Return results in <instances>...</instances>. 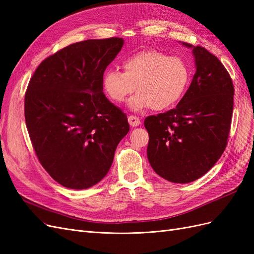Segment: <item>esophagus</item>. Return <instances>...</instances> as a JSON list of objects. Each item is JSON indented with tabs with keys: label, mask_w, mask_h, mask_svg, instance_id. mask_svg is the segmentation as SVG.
Returning a JSON list of instances; mask_svg holds the SVG:
<instances>
[{
	"label": "esophagus",
	"mask_w": 254,
	"mask_h": 254,
	"mask_svg": "<svg viewBox=\"0 0 254 254\" xmlns=\"http://www.w3.org/2000/svg\"><path fill=\"white\" fill-rule=\"evenodd\" d=\"M128 123H129V125L131 126V127H136V126H139L141 124L140 119L137 118V117H134V115H129V117H128Z\"/></svg>",
	"instance_id": "obj_1"
}]
</instances>
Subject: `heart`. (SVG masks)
<instances>
[{"label":"heart","instance_id":"b5f03b06","mask_svg":"<svg viewBox=\"0 0 254 254\" xmlns=\"http://www.w3.org/2000/svg\"><path fill=\"white\" fill-rule=\"evenodd\" d=\"M124 73L108 68L103 75V89L114 103H122L132 94L128 107L134 112L151 108L163 111L183 97L190 79L188 64L181 57L146 50L123 60Z\"/></svg>","mask_w":254,"mask_h":254}]
</instances>
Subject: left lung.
<instances>
[{
  "label": "left lung",
  "mask_w": 254,
  "mask_h": 254,
  "mask_svg": "<svg viewBox=\"0 0 254 254\" xmlns=\"http://www.w3.org/2000/svg\"><path fill=\"white\" fill-rule=\"evenodd\" d=\"M191 50L196 73L175 109L144 121L149 134L147 158L159 176L189 183L206 174L226 149L234 88L222 64L201 47Z\"/></svg>",
  "instance_id": "left-lung-1"
}]
</instances>
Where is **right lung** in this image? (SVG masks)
<instances>
[{"mask_svg": "<svg viewBox=\"0 0 254 254\" xmlns=\"http://www.w3.org/2000/svg\"><path fill=\"white\" fill-rule=\"evenodd\" d=\"M124 39L86 40L43 60L30 78L24 112L30 141L52 178L84 190L109 172L129 131L127 117L103 92V75Z\"/></svg>", "mask_w": 254, "mask_h": 254, "instance_id": "1", "label": "right lung"}]
</instances>
